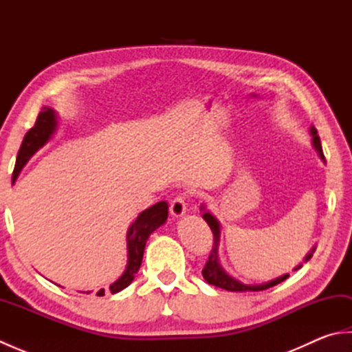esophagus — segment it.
<instances>
[{
    "label": "esophagus",
    "instance_id": "1",
    "mask_svg": "<svg viewBox=\"0 0 352 352\" xmlns=\"http://www.w3.org/2000/svg\"><path fill=\"white\" fill-rule=\"evenodd\" d=\"M170 214L175 216V218H182V216L186 213V208H188V204H186L184 197L178 195L170 201Z\"/></svg>",
    "mask_w": 352,
    "mask_h": 352
}]
</instances>
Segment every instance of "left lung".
<instances>
[{
    "instance_id": "obj_1",
    "label": "left lung",
    "mask_w": 352,
    "mask_h": 352,
    "mask_svg": "<svg viewBox=\"0 0 352 352\" xmlns=\"http://www.w3.org/2000/svg\"><path fill=\"white\" fill-rule=\"evenodd\" d=\"M310 134L313 136V146H315V149L318 151L319 157L325 162V157H324V153H322V146H320V139L318 136V131L315 126H310ZM201 210H204V206H201ZM204 221L208 223V227H210L212 233H213V246H212V251H210V256H208V260L207 263L203 269V276L204 280L208 283V284H213V286L216 287H221V289H226V290H230V292H260V290H266L269 287H274L276 286V284H280L281 281H284L289 276V274H284L281 276H278V278L275 280H271L267 283H261V284H243L242 281H239L236 278H233V276L228 275L226 271H223L221 263H219V256H218V248H219V236H221V226L218 219L214 218V216L210 213L204 210V214H203ZM313 252H315V248H313L307 256H305L304 261H309L313 256ZM302 265H298L295 267V271H298Z\"/></svg>"
}]
</instances>
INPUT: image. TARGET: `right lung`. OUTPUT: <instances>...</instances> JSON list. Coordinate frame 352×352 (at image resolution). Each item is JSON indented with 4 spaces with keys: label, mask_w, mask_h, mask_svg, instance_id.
Here are the masks:
<instances>
[{
    "label": "right lung",
    "mask_w": 352,
    "mask_h": 352,
    "mask_svg": "<svg viewBox=\"0 0 352 352\" xmlns=\"http://www.w3.org/2000/svg\"><path fill=\"white\" fill-rule=\"evenodd\" d=\"M57 126V116L56 111L50 107H43L42 111L36 119V124L33 129H30L22 140V145L19 148V153L16 157V164H14L12 182H16L19 172L25 166L27 162L32 159L33 154L37 149L42 148L47 142L51 139L52 134L56 131ZM168 219V203L160 201V203L154 204L153 207L146 208L142 212L136 221H134L129 231H126V251H129V261H126V267L124 274L119 278L110 284L111 294H118L126 286H130V283L134 280V275L138 274L139 267L142 265V258H144V251L148 237L151 236L154 230L163 226ZM85 294V292H83ZM91 294V292H86ZM98 296L104 295V289H101Z\"/></svg>",
    "instance_id": "right-lung-1"
}]
</instances>
